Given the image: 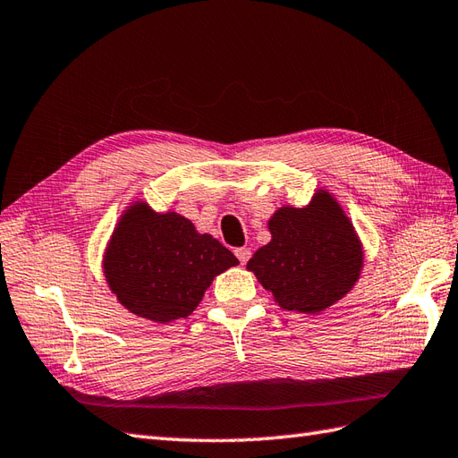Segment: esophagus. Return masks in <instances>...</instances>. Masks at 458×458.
I'll return each instance as SVG.
<instances>
[{
	"label": "esophagus",
	"instance_id": "34e87169",
	"mask_svg": "<svg viewBox=\"0 0 458 458\" xmlns=\"http://www.w3.org/2000/svg\"><path fill=\"white\" fill-rule=\"evenodd\" d=\"M236 258L240 259L242 265H246L248 259L251 258V250H250V248H238V250H236Z\"/></svg>",
	"mask_w": 458,
	"mask_h": 458
}]
</instances>
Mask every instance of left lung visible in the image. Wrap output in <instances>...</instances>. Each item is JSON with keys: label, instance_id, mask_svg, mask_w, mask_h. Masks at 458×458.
<instances>
[{"label": "left lung", "instance_id": "left-lung-1", "mask_svg": "<svg viewBox=\"0 0 458 458\" xmlns=\"http://www.w3.org/2000/svg\"><path fill=\"white\" fill-rule=\"evenodd\" d=\"M271 242L248 269L284 310L316 314L353 289L363 248L335 199L318 191L304 208L283 207L269 220Z\"/></svg>", "mask_w": 458, "mask_h": 458}]
</instances>
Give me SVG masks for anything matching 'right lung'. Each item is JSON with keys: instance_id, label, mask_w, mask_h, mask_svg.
Segmentation results:
<instances>
[{"instance_id": "right-lung-1", "label": "right lung", "mask_w": 458, "mask_h": 458, "mask_svg": "<svg viewBox=\"0 0 458 458\" xmlns=\"http://www.w3.org/2000/svg\"><path fill=\"white\" fill-rule=\"evenodd\" d=\"M236 255L175 212L134 203L116 225L103 269L119 302L154 322L187 318Z\"/></svg>"}]
</instances>
